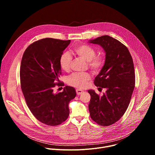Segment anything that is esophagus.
<instances>
[{
    "label": "esophagus",
    "mask_w": 155,
    "mask_h": 155,
    "mask_svg": "<svg viewBox=\"0 0 155 155\" xmlns=\"http://www.w3.org/2000/svg\"><path fill=\"white\" fill-rule=\"evenodd\" d=\"M76 93H77V95H80V94H81L83 93V91L77 89V90H76Z\"/></svg>",
    "instance_id": "esophagus-1"
}]
</instances>
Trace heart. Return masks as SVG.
Instances as JSON below:
<instances>
[{
    "label": "heart",
    "mask_w": 155,
    "mask_h": 155,
    "mask_svg": "<svg viewBox=\"0 0 155 155\" xmlns=\"http://www.w3.org/2000/svg\"><path fill=\"white\" fill-rule=\"evenodd\" d=\"M72 51L86 61L88 67L94 72H99L104 67L105 58L103 55H96L95 50L91 47L86 45L75 46ZM72 57L68 52L63 53L59 58V65L61 69L68 72L70 70ZM91 79V75L88 72L74 73L69 77L68 83L74 87L83 89L87 85V81Z\"/></svg>",
    "instance_id": "heart-1"
}]
</instances>
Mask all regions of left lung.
Here are the masks:
<instances>
[{"instance_id": "obj_1", "label": "left lung", "mask_w": 155, "mask_h": 155, "mask_svg": "<svg viewBox=\"0 0 155 155\" xmlns=\"http://www.w3.org/2000/svg\"><path fill=\"white\" fill-rule=\"evenodd\" d=\"M90 42L101 45L105 52L104 65L94 83L107 89L102 96L88 90L90 117L99 125H112L122 117L130 103L136 81L133 60L127 48L112 37L103 35Z\"/></svg>"}]
</instances>
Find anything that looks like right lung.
I'll return each mask as SVG.
<instances>
[{
	"label": "right lung",
	"mask_w": 155,
	"mask_h": 155,
	"mask_svg": "<svg viewBox=\"0 0 155 155\" xmlns=\"http://www.w3.org/2000/svg\"><path fill=\"white\" fill-rule=\"evenodd\" d=\"M71 40L52 38L34 41L26 48L21 59L20 82L26 102L33 115L48 126L61 124L69 115V104L76 96L72 86L54 93L61 74L59 58Z\"/></svg>",
	"instance_id": "right-lung-1"
}]
</instances>
